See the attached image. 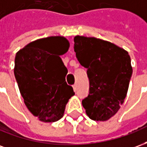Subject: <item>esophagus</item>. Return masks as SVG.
Returning <instances> with one entry per match:
<instances>
[{
	"instance_id": "esophagus-1",
	"label": "esophagus",
	"mask_w": 147,
	"mask_h": 147,
	"mask_svg": "<svg viewBox=\"0 0 147 147\" xmlns=\"http://www.w3.org/2000/svg\"><path fill=\"white\" fill-rule=\"evenodd\" d=\"M73 90H74V91H75V92L76 91V90H77V85H76V84L73 85Z\"/></svg>"
}]
</instances>
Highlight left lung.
<instances>
[{
    "mask_svg": "<svg viewBox=\"0 0 147 147\" xmlns=\"http://www.w3.org/2000/svg\"><path fill=\"white\" fill-rule=\"evenodd\" d=\"M74 50L86 67L89 94L82 101L86 115L105 121L120 109L126 98L132 75L128 53L113 43L96 38L76 36Z\"/></svg>",
    "mask_w": 147,
    "mask_h": 147,
    "instance_id": "1",
    "label": "left lung"
}]
</instances>
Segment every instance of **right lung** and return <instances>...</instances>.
<instances>
[{"label":"right lung","instance_id":"1","mask_svg":"<svg viewBox=\"0 0 147 147\" xmlns=\"http://www.w3.org/2000/svg\"><path fill=\"white\" fill-rule=\"evenodd\" d=\"M68 48L64 37H48L30 42L16 55L14 74L21 95L29 111L42 122L60 120L75 94L65 81L67 69L60 57Z\"/></svg>","mask_w":147,"mask_h":147}]
</instances>
